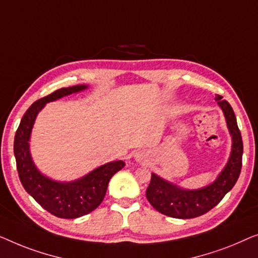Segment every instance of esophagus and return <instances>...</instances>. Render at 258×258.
<instances>
[{"mask_svg": "<svg viewBox=\"0 0 258 258\" xmlns=\"http://www.w3.org/2000/svg\"><path fill=\"white\" fill-rule=\"evenodd\" d=\"M145 159V155H144V153H137L136 154V160H138V161H143Z\"/></svg>", "mask_w": 258, "mask_h": 258, "instance_id": "obj_1", "label": "esophagus"}]
</instances>
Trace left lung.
Segmentation results:
<instances>
[{
	"label": "left lung",
	"instance_id": "1",
	"mask_svg": "<svg viewBox=\"0 0 258 258\" xmlns=\"http://www.w3.org/2000/svg\"><path fill=\"white\" fill-rule=\"evenodd\" d=\"M215 100L222 108L227 125L233 138V148L227 166L215 182L198 190L180 189L179 187L152 174L146 189L148 202L164 215L175 219H193L208 213L219 205L228 191L235 186L242 168L243 141L233 107L222 96L216 94Z\"/></svg>",
	"mask_w": 258,
	"mask_h": 258
}]
</instances>
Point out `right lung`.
<instances>
[{
    "instance_id": "add662e5",
    "label": "right lung",
    "mask_w": 258,
    "mask_h": 258,
    "mask_svg": "<svg viewBox=\"0 0 258 258\" xmlns=\"http://www.w3.org/2000/svg\"><path fill=\"white\" fill-rule=\"evenodd\" d=\"M84 89L85 85L63 88L36 100L24 113L14 140L17 172L24 189L43 208L60 219H76L96 209L104 200L111 177L125 166L122 161L110 162L98 167L81 180L61 183L42 175L32 164L28 141L36 115L49 101Z\"/></svg>"
}]
</instances>
